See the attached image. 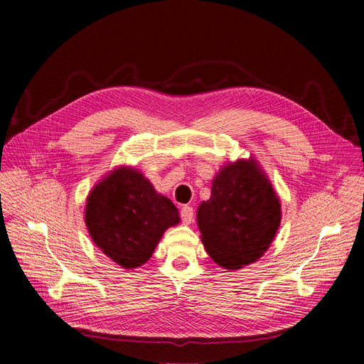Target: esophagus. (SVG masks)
I'll return each instance as SVG.
<instances>
[{
  "mask_svg": "<svg viewBox=\"0 0 364 364\" xmlns=\"http://www.w3.org/2000/svg\"><path fill=\"white\" fill-rule=\"evenodd\" d=\"M180 215H181L183 223H186V225H189V223L194 220V210H192V206L186 205V206L181 208Z\"/></svg>",
  "mask_w": 364,
  "mask_h": 364,
  "instance_id": "esophagus-1",
  "label": "esophagus"
}]
</instances>
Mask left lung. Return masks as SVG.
<instances>
[{
    "instance_id": "8db88e82",
    "label": "left lung",
    "mask_w": 364,
    "mask_h": 364,
    "mask_svg": "<svg viewBox=\"0 0 364 364\" xmlns=\"http://www.w3.org/2000/svg\"><path fill=\"white\" fill-rule=\"evenodd\" d=\"M280 220V200L253 158L223 166L213 180L210 200L197 210L205 249L225 269H241L259 259Z\"/></svg>"
}]
</instances>
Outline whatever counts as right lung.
<instances>
[{
    "mask_svg": "<svg viewBox=\"0 0 364 364\" xmlns=\"http://www.w3.org/2000/svg\"><path fill=\"white\" fill-rule=\"evenodd\" d=\"M92 241L114 262L136 269L151 258L168 227L180 222L172 200L133 167L122 166L95 184L86 200Z\"/></svg>",
    "mask_w": 364,
    "mask_h": 364,
    "instance_id": "1",
    "label": "right lung"
}]
</instances>
